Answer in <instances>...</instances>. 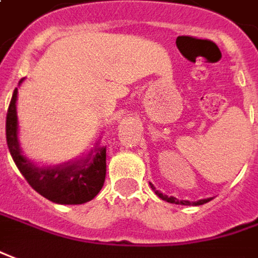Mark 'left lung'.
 I'll list each match as a JSON object with an SVG mask.
<instances>
[{
	"label": "left lung",
	"instance_id": "left-lung-1",
	"mask_svg": "<svg viewBox=\"0 0 258 258\" xmlns=\"http://www.w3.org/2000/svg\"><path fill=\"white\" fill-rule=\"evenodd\" d=\"M151 185V188L154 189V192L157 194V195L162 199V201H166V202H169V203H175V205H194V206H199V205H203V203H208L209 201H212V198H208V199H201V201H198V202H189V201H178L176 198H173V196H166L164 195V194H161V192H158L157 189L154 188V185L152 183H150Z\"/></svg>",
	"mask_w": 258,
	"mask_h": 258
}]
</instances>
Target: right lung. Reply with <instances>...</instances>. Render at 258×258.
Instances as JSON below:
<instances>
[{"mask_svg":"<svg viewBox=\"0 0 258 258\" xmlns=\"http://www.w3.org/2000/svg\"><path fill=\"white\" fill-rule=\"evenodd\" d=\"M17 94L18 89L14 90L8 107L5 133L8 150L24 178L39 195L59 205H82L92 201L106 179V147L97 145L87 157L75 162L56 166L33 165L19 148Z\"/></svg>","mask_w":258,"mask_h":258,"instance_id":"right-lung-1","label":"right lung"}]
</instances>
